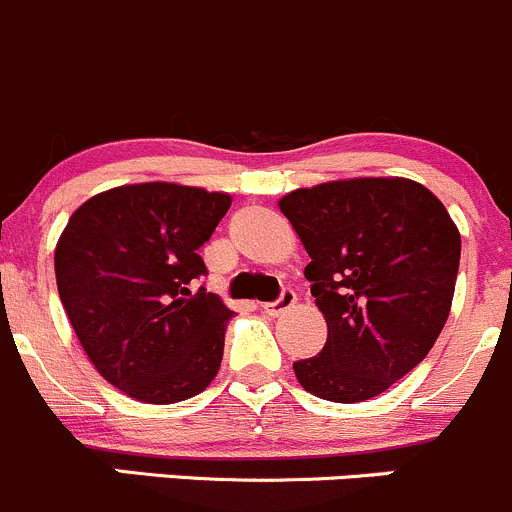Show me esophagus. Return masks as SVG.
Returning a JSON list of instances; mask_svg holds the SVG:
<instances>
[{
    "label": "esophagus",
    "mask_w": 512,
    "mask_h": 512,
    "mask_svg": "<svg viewBox=\"0 0 512 512\" xmlns=\"http://www.w3.org/2000/svg\"><path fill=\"white\" fill-rule=\"evenodd\" d=\"M295 300H298V295H295L293 291H283L281 298L273 300V303H263L261 310H263V313H266V315H273V318H278V315L288 313V310L293 308Z\"/></svg>",
    "instance_id": "esophagus-1"
}]
</instances>
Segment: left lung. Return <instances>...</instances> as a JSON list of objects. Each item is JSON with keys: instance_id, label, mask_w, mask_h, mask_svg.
<instances>
[{"instance_id": "left-lung-1", "label": "left lung", "mask_w": 512, "mask_h": 512, "mask_svg": "<svg viewBox=\"0 0 512 512\" xmlns=\"http://www.w3.org/2000/svg\"><path fill=\"white\" fill-rule=\"evenodd\" d=\"M303 241L328 340L293 362L305 392L357 404L387 392L434 347L451 313L461 234L414 179L355 177L278 202Z\"/></svg>"}]
</instances>
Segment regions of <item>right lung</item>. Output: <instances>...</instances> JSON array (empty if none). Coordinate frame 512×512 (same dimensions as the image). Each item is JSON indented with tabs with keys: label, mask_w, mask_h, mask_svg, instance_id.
I'll return each mask as SVG.
<instances>
[{
	"label": "right lung",
	"mask_w": 512,
	"mask_h": 512,
	"mask_svg": "<svg viewBox=\"0 0 512 512\" xmlns=\"http://www.w3.org/2000/svg\"><path fill=\"white\" fill-rule=\"evenodd\" d=\"M229 207V194L202 187L123 184L83 202L59 236L56 286L76 337L138 402H184L217 377L234 310L192 283Z\"/></svg>",
	"instance_id": "add662e5"
}]
</instances>
